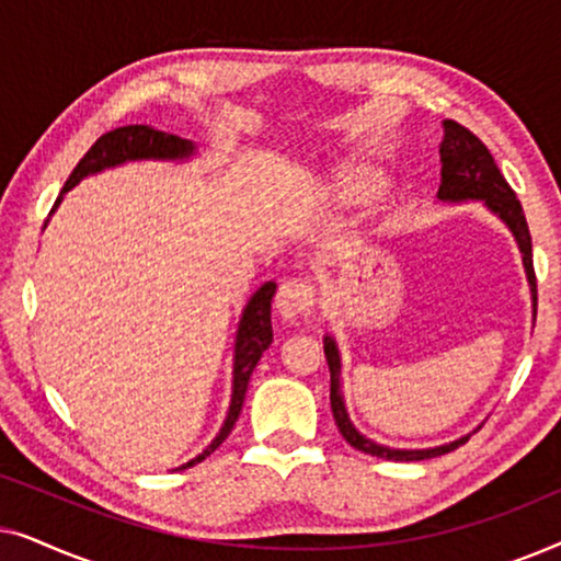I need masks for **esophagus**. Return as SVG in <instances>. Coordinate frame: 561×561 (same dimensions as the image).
I'll return each instance as SVG.
<instances>
[{"label":"esophagus","mask_w":561,"mask_h":561,"mask_svg":"<svg viewBox=\"0 0 561 561\" xmlns=\"http://www.w3.org/2000/svg\"><path fill=\"white\" fill-rule=\"evenodd\" d=\"M313 306L311 288L301 280H286L275 294V311L280 319H301L304 313H309Z\"/></svg>","instance_id":"obj_1"}]
</instances>
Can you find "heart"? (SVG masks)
Wrapping results in <instances>:
<instances>
[{
	"instance_id": "obj_1",
	"label": "heart",
	"mask_w": 561,
	"mask_h": 561,
	"mask_svg": "<svg viewBox=\"0 0 561 561\" xmlns=\"http://www.w3.org/2000/svg\"><path fill=\"white\" fill-rule=\"evenodd\" d=\"M388 173L380 171L375 165L365 163H347L334 168L327 183V196L334 204L344 206H359L378 198L382 191L388 188Z\"/></svg>"
}]
</instances>
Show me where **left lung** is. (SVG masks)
<instances>
[{
    "instance_id": "8db88e82",
    "label": "left lung",
    "mask_w": 561,
    "mask_h": 561,
    "mask_svg": "<svg viewBox=\"0 0 561 561\" xmlns=\"http://www.w3.org/2000/svg\"><path fill=\"white\" fill-rule=\"evenodd\" d=\"M442 129H444L442 145H439L442 186L436 198H439V204L444 206L480 202L485 206V211H490L497 221H501V225H505V229L513 234L516 248L520 252V263H524L528 290H531V311L536 321V275H534V257H531V234H528L524 206H520L516 194H513V188L505 183L503 173L497 171L490 150L470 133V129L457 125V122L451 119H444ZM324 355L329 365V401H332V413H334L336 426H340L344 439H347L355 449L365 451V455L380 457V459H396V462H419V459H432L462 447V444L480 428V426L472 428V432L457 436V439L451 442L436 444V447H421V449H401V447H388V444L375 442L352 424L347 413V403H344V382H342V352L332 334H324Z\"/></svg>"
}]
</instances>
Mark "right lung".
Instances as JSON below:
<instances>
[{"mask_svg":"<svg viewBox=\"0 0 561 561\" xmlns=\"http://www.w3.org/2000/svg\"><path fill=\"white\" fill-rule=\"evenodd\" d=\"M196 156H198V148L191 140H186V137L160 133V129L150 125H129V127L112 129V133L99 137V140L89 148L87 156L81 158V163L73 168V173L68 175L64 191H60L56 204H53V211L58 209L68 191L79 186L83 179H89V175L104 173L110 171V168H119L125 163H145V160H156V163H188V160H194ZM45 225H48V221H45ZM275 288H278L275 286V280H265L263 286L248 298V304H244V309L240 313V321H237L234 355H232V398H229L225 424H221L219 434L214 436L211 444L202 451V455L188 459L186 465L175 467V470H186V467H194L196 462H202V459L209 457L211 451L227 439L229 432H232L234 421L240 419L250 375L255 370L257 359L263 357V352L271 347L273 342L271 301L275 296Z\"/></svg>","mask_w":561,"mask_h":561,"instance_id":"add662e5","label":"right lung"}]
</instances>
